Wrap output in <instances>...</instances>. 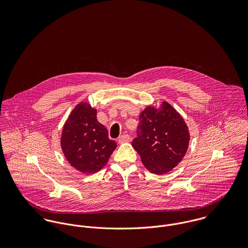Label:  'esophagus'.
Here are the masks:
<instances>
[{
    "instance_id": "esophagus-1",
    "label": "esophagus",
    "mask_w": 248,
    "mask_h": 248,
    "mask_svg": "<svg viewBox=\"0 0 248 248\" xmlns=\"http://www.w3.org/2000/svg\"><path fill=\"white\" fill-rule=\"evenodd\" d=\"M130 137L128 136V135H123V136H121L120 138H119V140H118V142L119 143H125V142H129L130 141Z\"/></svg>"
}]
</instances>
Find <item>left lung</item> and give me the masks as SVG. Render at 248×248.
<instances>
[{"instance_id": "8db88e82", "label": "left lung", "mask_w": 248, "mask_h": 248, "mask_svg": "<svg viewBox=\"0 0 248 248\" xmlns=\"http://www.w3.org/2000/svg\"><path fill=\"white\" fill-rule=\"evenodd\" d=\"M190 140L188 127L182 116L169 103L159 108L148 106L142 110L138 138L132 145L151 173L163 175L182 160Z\"/></svg>"}]
</instances>
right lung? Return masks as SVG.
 Here are the masks:
<instances>
[{"label": "right lung", "instance_id": "right-lung-1", "mask_svg": "<svg viewBox=\"0 0 248 248\" xmlns=\"http://www.w3.org/2000/svg\"><path fill=\"white\" fill-rule=\"evenodd\" d=\"M116 146L97 121L95 108L81 102L72 109L61 137L62 151L72 167L84 174L96 173L106 165Z\"/></svg>", "mask_w": 248, "mask_h": 248}]
</instances>
